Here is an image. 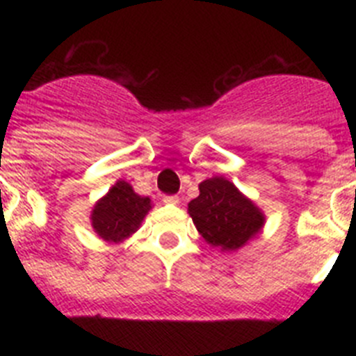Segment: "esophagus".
<instances>
[{"mask_svg":"<svg viewBox=\"0 0 356 356\" xmlns=\"http://www.w3.org/2000/svg\"><path fill=\"white\" fill-rule=\"evenodd\" d=\"M180 201V197L176 196V194H169V196H163V203H168V205H176Z\"/></svg>","mask_w":356,"mask_h":356,"instance_id":"esophagus-1","label":"esophagus"}]
</instances>
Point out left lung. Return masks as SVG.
I'll return each instance as SVG.
<instances>
[{
	"label": "left lung",
	"mask_w": 356,
	"mask_h": 356,
	"mask_svg": "<svg viewBox=\"0 0 356 356\" xmlns=\"http://www.w3.org/2000/svg\"><path fill=\"white\" fill-rule=\"evenodd\" d=\"M188 213L203 238L221 250H237L264 225L262 212L221 176L200 185V196L188 203Z\"/></svg>",
	"instance_id": "1"
}]
</instances>
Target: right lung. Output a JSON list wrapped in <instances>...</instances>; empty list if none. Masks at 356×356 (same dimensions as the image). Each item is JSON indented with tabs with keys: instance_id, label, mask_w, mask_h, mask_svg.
I'll return each instance as SVG.
<instances>
[{
	"instance_id": "add662e5",
	"label": "right lung",
	"mask_w": 356,
	"mask_h": 356,
	"mask_svg": "<svg viewBox=\"0 0 356 356\" xmlns=\"http://www.w3.org/2000/svg\"><path fill=\"white\" fill-rule=\"evenodd\" d=\"M149 209V197H140L127 181H118L94 207L92 226L102 238L119 242L139 228Z\"/></svg>"
}]
</instances>
